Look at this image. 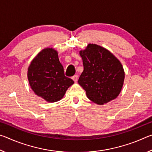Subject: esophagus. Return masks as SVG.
Here are the masks:
<instances>
[{"instance_id": "obj_1", "label": "esophagus", "mask_w": 152, "mask_h": 152, "mask_svg": "<svg viewBox=\"0 0 152 152\" xmlns=\"http://www.w3.org/2000/svg\"><path fill=\"white\" fill-rule=\"evenodd\" d=\"M78 75H74V76H72V80L74 82H76L77 80H78Z\"/></svg>"}]
</instances>
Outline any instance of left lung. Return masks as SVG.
I'll return each instance as SVG.
<instances>
[{
	"instance_id": "obj_1",
	"label": "left lung",
	"mask_w": 152,
	"mask_h": 152,
	"mask_svg": "<svg viewBox=\"0 0 152 152\" xmlns=\"http://www.w3.org/2000/svg\"><path fill=\"white\" fill-rule=\"evenodd\" d=\"M84 70L78 84L88 99L102 104L116 99L121 91L125 73L120 61L104 48L89 44L80 51Z\"/></svg>"
}]
</instances>
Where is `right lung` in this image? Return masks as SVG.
Returning <instances> with one entry per match:
<instances>
[{
	"instance_id": "add662e5",
	"label": "right lung",
	"mask_w": 152,
	"mask_h": 152,
	"mask_svg": "<svg viewBox=\"0 0 152 152\" xmlns=\"http://www.w3.org/2000/svg\"><path fill=\"white\" fill-rule=\"evenodd\" d=\"M29 84L37 96L48 102L60 101L74 81L64 75L58 52L46 48L33 59L28 68Z\"/></svg>"
}]
</instances>
